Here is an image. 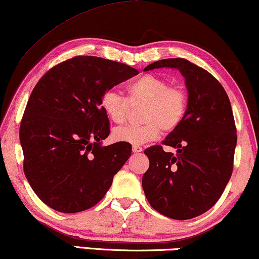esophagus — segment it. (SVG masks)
I'll return each instance as SVG.
<instances>
[{"label": "esophagus", "mask_w": 259, "mask_h": 259, "mask_svg": "<svg viewBox=\"0 0 259 259\" xmlns=\"http://www.w3.org/2000/svg\"><path fill=\"white\" fill-rule=\"evenodd\" d=\"M132 151L136 152V154H139V152L143 151V148H142V146H139V145H135L132 148Z\"/></svg>", "instance_id": "obj_1"}]
</instances>
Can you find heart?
Listing matches in <instances>:
<instances>
[{
  "instance_id": "1",
  "label": "heart",
  "mask_w": 259,
  "mask_h": 259,
  "mask_svg": "<svg viewBox=\"0 0 259 259\" xmlns=\"http://www.w3.org/2000/svg\"><path fill=\"white\" fill-rule=\"evenodd\" d=\"M128 100L115 90L102 95L100 107L114 123H122L127 117L130 102L144 103L139 126H122L113 131V139L119 143L142 145L157 139L161 130L171 132L180 126L187 113V96L183 89L169 86L163 76L144 74L127 86Z\"/></svg>"
}]
</instances>
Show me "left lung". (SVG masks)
Returning a JSON list of instances; mask_svg holds the SVG:
<instances>
[{
  "mask_svg": "<svg viewBox=\"0 0 259 259\" xmlns=\"http://www.w3.org/2000/svg\"><path fill=\"white\" fill-rule=\"evenodd\" d=\"M177 68L188 92L187 113L180 126L161 145L144 151L150 165L142 185L156 211L174 220H190L215 205L233 171L237 128L232 105L223 86L205 69L185 59L159 60L146 66Z\"/></svg>",
  "mask_w": 259,
  "mask_h": 259,
  "instance_id": "obj_1",
  "label": "left lung"
}]
</instances>
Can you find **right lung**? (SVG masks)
<instances>
[{
    "label": "right lung",
    "instance_id": "obj_1",
    "mask_svg": "<svg viewBox=\"0 0 259 259\" xmlns=\"http://www.w3.org/2000/svg\"><path fill=\"white\" fill-rule=\"evenodd\" d=\"M96 56H75L53 67L34 86L20 124L24 173L48 206L74 213L96 205L130 158L132 146H103L109 120L102 95L138 74Z\"/></svg>",
    "mask_w": 259,
    "mask_h": 259
}]
</instances>
